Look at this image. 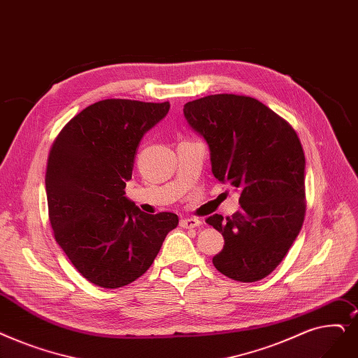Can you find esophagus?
I'll return each instance as SVG.
<instances>
[{
  "mask_svg": "<svg viewBox=\"0 0 358 358\" xmlns=\"http://www.w3.org/2000/svg\"><path fill=\"white\" fill-rule=\"evenodd\" d=\"M180 225L182 228H196V227L201 225V221L199 220V217H182V220L180 221Z\"/></svg>",
  "mask_w": 358,
  "mask_h": 358,
  "instance_id": "obj_1",
  "label": "esophagus"
}]
</instances>
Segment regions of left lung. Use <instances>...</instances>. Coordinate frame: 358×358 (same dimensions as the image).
I'll list each match as a JSON object with an SVG mask.
<instances>
[{
  "instance_id": "8db88e82",
  "label": "left lung",
  "mask_w": 358,
  "mask_h": 358,
  "mask_svg": "<svg viewBox=\"0 0 358 358\" xmlns=\"http://www.w3.org/2000/svg\"><path fill=\"white\" fill-rule=\"evenodd\" d=\"M205 138L212 174L240 192V209L206 222L224 236L215 268L240 282L268 276L288 253L304 221L306 158L297 133L255 98L210 95L184 105Z\"/></svg>"
}]
</instances>
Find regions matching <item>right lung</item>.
Segmentation results:
<instances>
[{
	"instance_id": "right-lung-1",
	"label": "right lung",
	"mask_w": 358,
	"mask_h": 358,
	"mask_svg": "<svg viewBox=\"0 0 358 358\" xmlns=\"http://www.w3.org/2000/svg\"><path fill=\"white\" fill-rule=\"evenodd\" d=\"M169 102L105 99L71 118L51 148L45 189L57 243L87 281L120 288L142 276L178 216L149 215L124 189L143 136Z\"/></svg>"
}]
</instances>
